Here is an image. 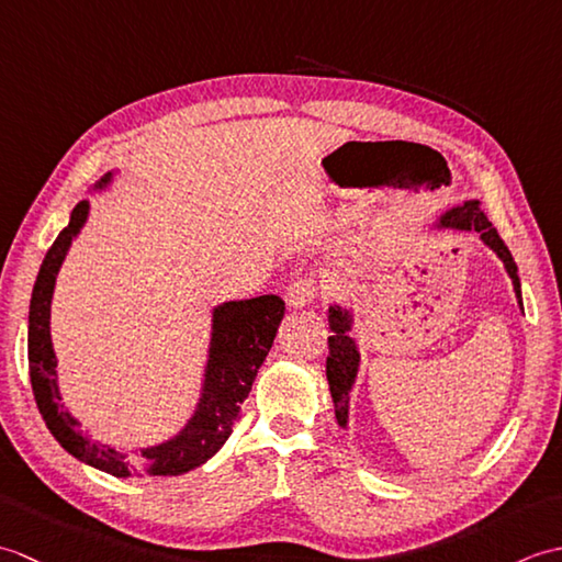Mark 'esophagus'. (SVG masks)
<instances>
[{
    "label": "esophagus",
    "mask_w": 562,
    "mask_h": 562,
    "mask_svg": "<svg viewBox=\"0 0 562 562\" xmlns=\"http://www.w3.org/2000/svg\"><path fill=\"white\" fill-rule=\"evenodd\" d=\"M314 296H316V282L312 278H302L290 284L284 300H288L290 308H304L306 304L314 302Z\"/></svg>",
    "instance_id": "1"
}]
</instances>
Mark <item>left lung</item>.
I'll return each mask as SVG.
<instances>
[{"label":"left lung","mask_w":562,"mask_h":562,"mask_svg":"<svg viewBox=\"0 0 562 562\" xmlns=\"http://www.w3.org/2000/svg\"><path fill=\"white\" fill-rule=\"evenodd\" d=\"M435 229H457V232H479L483 244L493 248L497 258L505 262V270L515 284L517 302L521 306V282L517 274V262L512 258L509 248L505 246L503 238H499L497 229L491 224V220L479 210V202H463V205L451 207L439 214V220L432 224ZM524 312V306H521ZM355 324L352 308H345L340 304L328 306V326L333 336H328V360H326V376L330 386L333 405H336V420L342 429H348L350 420V391L355 386L357 369H360V350H357V340L350 336Z\"/></svg>","instance_id":"obj_1"}]
</instances>
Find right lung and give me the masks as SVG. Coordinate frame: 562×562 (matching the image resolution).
Segmentation results:
<instances>
[{
  "instance_id": "add662e5",
  "label": "right lung",
  "mask_w": 562,
  "mask_h": 562,
  "mask_svg": "<svg viewBox=\"0 0 562 562\" xmlns=\"http://www.w3.org/2000/svg\"><path fill=\"white\" fill-rule=\"evenodd\" d=\"M113 173H105L93 190L109 188ZM89 217V200L71 210L69 224L45 254L38 278L33 284L29 308V369L35 403L53 437L71 457L93 469L130 479V475H181L212 459L232 435V427L248 398L260 364L272 348L274 333L284 316V302L278 294H262L256 300L224 302L212 308V338L207 350L202 393L193 417L181 432L147 449L135 459L113 447L99 445L81 432L79 420L63 405L57 384V357L50 340V302L57 272L67 250Z\"/></svg>"
}]
</instances>
